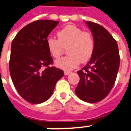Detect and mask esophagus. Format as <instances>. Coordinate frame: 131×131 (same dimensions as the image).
<instances>
[{"instance_id": "obj_1", "label": "esophagus", "mask_w": 131, "mask_h": 131, "mask_svg": "<svg viewBox=\"0 0 131 131\" xmlns=\"http://www.w3.org/2000/svg\"><path fill=\"white\" fill-rule=\"evenodd\" d=\"M64 75H66V76H67V75L69 74H70V72H67V71H65V72H64Z\"/></svg>"}]
</instances>
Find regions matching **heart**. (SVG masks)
<instances>
[{"label":"heart","instance_id":"1","mask_svg":"<svg viewBox=\"0 0 131 131\" xmlns=\"http://www.w3.org/2000/svg\"><path fill=\"white\" fill-rule=\"evenodd\" d=\"M58 40L52 37L47 38L48 52L53 58L57 59L67 47V56L55 62V65L64 71L76 68L79 63L89 62L94 54L95 41L92 34L83 31L80 27L68 25L57 32Z\"/></svg>","mask_w":131,"mask_h":131}]
</instances>
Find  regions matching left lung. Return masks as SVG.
<instances>
[{"instance_id": "8db88e82", "label": "left lung", "mask_w": 131, "mask_h": 131, "mask_svg": "<svg viewBox=\"0 0 131 131\" xmlns=\"http://www.w3.org/2000/svg\"><path fill=\"white\" fill-rule=\"evenodd\" d=\"M95 41V50L90 61L77 72L80 77L75 89L77 96L88 103L103 100L115 84L120 64L116 41L100 25L85 21Z\"/></svg>"}]
</instances>
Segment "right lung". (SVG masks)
Returning a JSON list of instances; mask_svg holds the SVG:
<instances>
[{
	"label": "right lung",
	"instance_id": "add662e5",
	"mask_svg": "<svg viewBox=\"0 0 131 131\" xmlns=\"http://www.w3.org/2000/svg\"><path fill=\"white\" fill-rule=\"evenodd\" d=\"M58 23L50 20L34 21L22 28L12 42V81L19 94L31 104L49 99L57 81L64 76L62 69L50 67L53 59L46 45L47 36Z\"/></svg>",
	"mask_w": 131,
	"mask_h": 131
}]
</instances>
